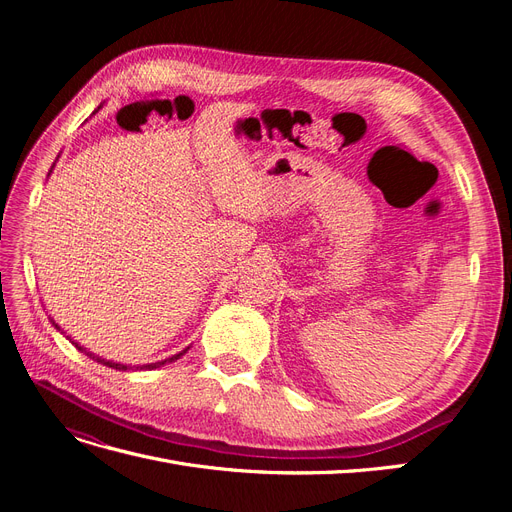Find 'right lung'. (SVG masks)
<instances>
[{
  "mask_svg": "<svg viewBox=\"0 0 512 512\" xmlns=\"http://www.w3.org/2000/svg\"><path fill=\"white\" fill-rule=\"evenodd\" d=\"M100 108V106H98ZM96 113V111H94ZM53 170V168H51ZM55 324V322H53ZM55 329H59L57 327V324H55ZM76 348H79V350H83L87 356H89V359H94V361H98V363H102V365H106V367H113V369H119V371H128L130 369V365H121V363H113V361H106V359H102V356H98V354H94V352H87L85 348H81L79 344H76V342H72ZM185 352H188V348H185V350H181L179 354H175V356H170V359H164V361H158V363H147V365H141V367H136V369H156V367H162L164 363H173V361H177L179 359V356H183Z\"/></svg>",
  "mask_w": 512,
  "mask_h": 512,
  "instance_id": "obj_1",
  "label": "right lung"
}]
</instances>
